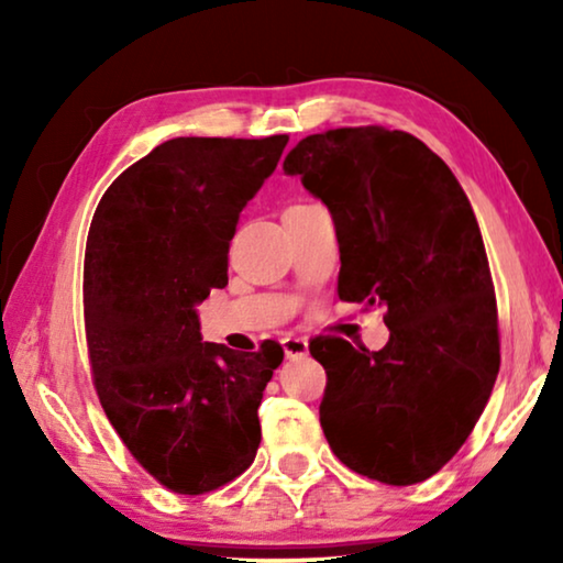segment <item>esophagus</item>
<instances>
[{"label":"esophagus","mask_w":563,"mask_h":563,"mask_svg":"<svg viewBox=\"0 0 563 563\" xmlns=\"http://www.w3.org/2000/svg\"><path fill=\"white\" fill-rule=\"evenodd\" d=\"M282 349H284V356L295 361V358H305L307 353H310V343H307V338L287 335L282 338Z\"/></svg>","instance_id":"1"}]
</instances>
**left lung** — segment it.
Returning <instances> with one entry per match:
<instances>
[{
    "mask_svg": "<svg viewBox=\"0 0 563 563\" xmlns=\"http://www.w3.org/2000/svg\"><path fill=\"white\" fill-rule=\"evenodd\" d=\"M284 174L333 218L341 299L387 310L382 351L310 343L328 374L322 433L368 479H428L464 445L499 372L495 287L472 202L426 143L376 125L307 135Z\"/></svg>",
    "mask_w": 563,
    "mask_h": 563,
    "instance_id": "1",
    "label": "left lung"
}]
</instances>
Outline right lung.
Masks as SVG:
<instances>
[{
  "label": "right lung",
  "mask_w": 563,
  "mask_h": 563,
  "mask_svg": "<svg viewBox=\"0 0 563 563\" xmlns=\"http://www.w3.org/2000/svg\"><path fill=\"white\" fill-rule=\"evenodd\" d=\"M287 141L174 137L125 168L91 220L84 322L99 402L137 464L179 495L218 489L256 459L284 351L205 343L197 305L228 284L238 218Z\"/></svg>",
  "instance_id": "1"
}]
</instances>
